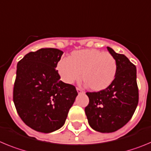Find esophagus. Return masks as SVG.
Segmentation results:
<instances>
[{
	"mask_svg": "<svg viewBox=\"0 0 151 151\" xmlns=\"http://www.w3.org/2000/svg\"><path fill=\"white\" fill-rule=\"evenodd\" d=\"M77 92H78V94H80V93H83V91L81 89H80V88H77Z\"/></svg>",
	"mask_w": 151,
	"mask_h": 151,
	"instance_id": "1",
	"label": "esophagus"
}]
</instances>
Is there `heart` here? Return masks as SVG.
<instances>
[{
	"label": "heart",
	"mask_w": 151,
	"mask_h": 151,
	"mask_svg": "<svg viewBox=\"0 0 151 151\" xmlns=\"http://www.w3.org/2000/svg\"><path fill=\"white\" fill-rule=\"evenodd\" d=\"M62 81L73 83L82 78L93 91L104 90L116 74L117 65L112 55L104 51L91 49L74 51L69 59H63L58 64Z\"/></svg>",
	"instance_id": "1"
}]
</instances>
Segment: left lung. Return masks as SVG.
Wrapping results in <instances>:
<instances>
[{
    "label": "left lung",
    "instance_id": "8db88e82",
    "mask_svg": "<svg viewBox=\"0 0 151 151\" xmlns=\"http://www.w3.org/2000/svg\"><path fill=\"white\" fill-rule=\"evenodd\" d=\"M108 50L114 57L117 70L107 89L86 92L89 102L85 113L89 126L99 132H114L130 120L138 103L136 67L126 55Z\"/></svg>",
    "mask_w": 151,
    "mask_h": 151
}]
</instances>
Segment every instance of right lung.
<instances>
[{
    "label": "right lung",
    "mask_w": 151,
    "mask_h": 151,
    "mask_svg": "<svg viewBox=\"0 0 151 151\" xmlns=\"http://www.w3.org/2000/svg\"><path fill=\"white\" fill-rule=\"evenodd\" d=\"M62 54L58 49L42 48L17 64L13 102L22 121L35 131L60 129L77 96L75 86L60 81L55 69Z\"/></svg>",
    "instance_id": "add662e5"
}]
</instances>
